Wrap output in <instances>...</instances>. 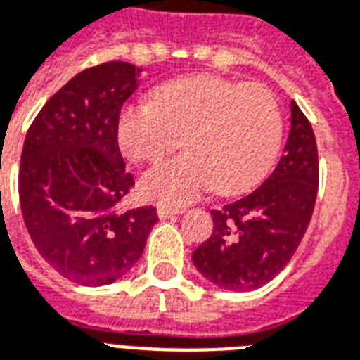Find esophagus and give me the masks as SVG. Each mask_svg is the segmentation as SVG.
Returning <instances> with one entry per match:
<instances>
[{
    "mask_svg": "<svg viewBox=\"0 0 360 360\" xmlns=\"http://www.w3.org/2000/svg\"><path fill=\"white\" fill-rule=\"evenodd\" d=\"M183 210H173V208H165V206H160L158 208V218L160 219H172L175 216H179Z\"/></svg>",
    "mask_w": 360,
    "mask_h": 360,
    "instance_id": "obj_1",
    "label": "esophagus"
}]
</instances>
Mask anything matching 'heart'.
I'll return each mask as SVG.
<instances>
[{
  "instance_id": "heart-1",
  "label": "heart",
  "mask_w": 360,
  "mask_h": 360,
  "mask_svg": "<svg viewBox=\"0 0 360 360\" xmlns=\"http://www.w3.org/2000/svg\"><path fill=\"white\" fill-rule=\"evenodd\" d=\"M283 115L262 84L216 75H193L160 84L152 102L119 111L117 144L133 162L173 158L142 175L141 193L152 202L183 206L212 187L239 195L264 177L278 156Z\"/></svg>"
}]
</instances>
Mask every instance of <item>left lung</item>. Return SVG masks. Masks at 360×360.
Segmentation results:
<instances>
[{
    "label": "left lung",
    "instance_id": "left-lung-1",
    "mask_svg": "<svg viewBox=\"0 0 360 360\" xmlns=\"http://www.w3.org/2000/svg\"><path fill=\"white\" fill-rule=\"evenodd\" d=\"M318 150L309 119L291 102V131L270 177L250 195L212 210L214 231L193 252V264L214 285L252 291L291 260L312 218Z\"/></svg>",
    "mask_w": 360,
    "mask_h": 360
}]
</instances>
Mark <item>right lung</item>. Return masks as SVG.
Segmentation results:
<instances>
[{
    "label": "right lung",
    "instance_id": "1",
    "mask_svg": "<svg viewBox=\"0 0 360 360\" xmlns=\"http://www.w3.org/2000/svg\"><path fill=\"white\" fill-rule=\"evenodd\" d=\"M139 77L125 61L84 69L46 102L25 139V226L44 260L81 285L123 278L158 221L154 206L117 210L134 185L119 152L117 117Z\"/></svg>",
    "mask_w": 360,
    "mask_h": 360
}]
</instances>
